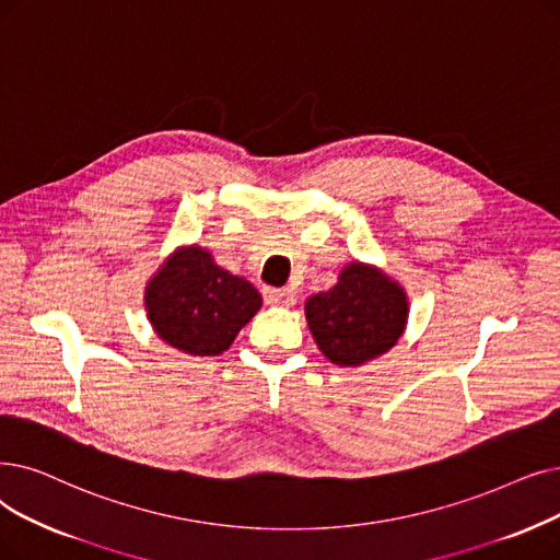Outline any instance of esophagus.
Wrapping results in <instances>:
<instances>
[{
    "mask_svg": "<svg viewBox=\"0 0 560 560\" xmlns=\"http://www.w3.org/2000/svg\"><path fill=\"white\" fill-rule=\"evenodd\" d=\"M265 300L275 306H293L298 298L290 288H265Z\"/></svg>",
    "mask_w": 560,
    "mask_h": 560,
    "instance_id": "34e87169",
    "label": "esophagus"
}]
</instances>
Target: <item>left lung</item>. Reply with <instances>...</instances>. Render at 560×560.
<instances>
[{"label":"left lung","mask_w":560,"mask_h":560,"mask_svg":"<svg viewBox=\"0 0 560 560\" xmlns=\"http://www.w3.org/2000/svg\"><path fill=\"white\" fill-rule=\"evenodd\" d=\"M306 320L331 363L361 366L396 346L407 323V298L375 267L352 262L331 290L306 302Z\"/></svg>","instance_id":"1"}]
</instances>
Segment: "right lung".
<instances>
[{
	"instance_id": "1",
	"label": "right lung",
	"mask_w": 560,
	"mask_h": 560,
	"mask_svg": "<svg viewBox=\"0 0 560 560\" xmlns=\"http://www.w3.org/2000/svg\"><path fill=\"white\" fill-rule=\"evenodd\" d=\"M258 308V290L222 270L201 247L176 252L145 288L155 331L187 354H222Z\"/></svg>"
}]
</instances>
